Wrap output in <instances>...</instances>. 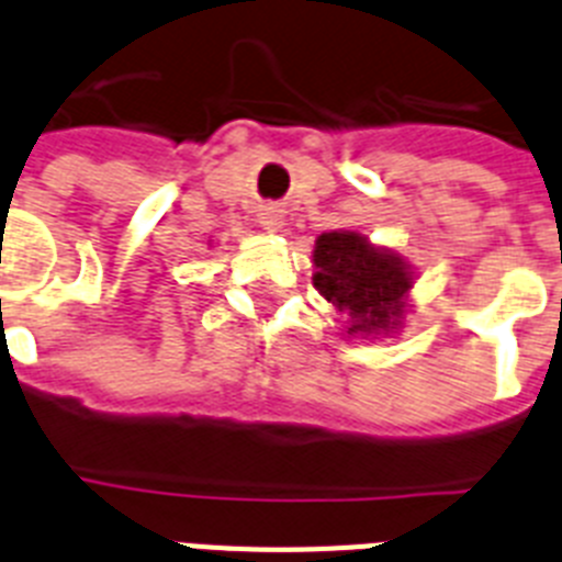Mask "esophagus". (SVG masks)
<instances>
[{
	"label": "esophagus",
	"instance_id": "34e87169",
	"mask_svg": "<svg viewBox=\"0 0 562 562\" xmlns=\"http://www.w3.org/2000/svg\"><path fill=\"white\" fill-rule=\"evenodd\" d=\"M260 223L268 228V232H277V228L282 226V214L274 212V209H268V212H262Z\"/></svg>",
	"mask_w": 562,
	"mask_h": 562
}]
</instances>
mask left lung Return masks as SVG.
<instances>
[{"label":"left lung","mask_w":562,"mask_h":562,"mask_svg":"<svg viewBox=\"0 0 562 562\" xmlns=\"http://www.w3.org/2000/svg\"><path fill=\"white\" fill-rule=\"evenodd\" d=\"M314 285L341 314L353 319L350 330H382L398 316L409 291V274L398 257L370 248L353 232H328L316 240Z\"/></svg>","instance_id":"1"}]
</instances>
